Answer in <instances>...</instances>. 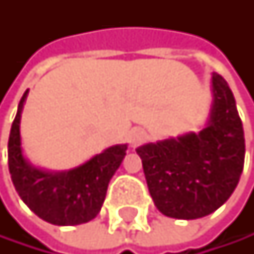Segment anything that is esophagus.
I'll use <instances>...</instances> for the list:
<instances>
[{"label": "esophagus", "mask_w": 254, "mask_h": 254, "mask_svg": "<svg viewBox=\"0 0 254 254\" xmlns=\"http://www.w3.org/2000/svg\"><path fill=\"white\" fill-rule=\"evenodd\" d=\"M146 138V132L141 129V128H134L129 135H128V140H129V144L132 146V148H137V146H140Z\"/></svg>", "instance_id": "34e87169"}]
</instances>
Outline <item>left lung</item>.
<instances>
[{
  "instance_id": "1",
  "label": "left lung",
  "mask_w": 254,
  "mask_h": 254,
  "mask_svg": "<svg viewBox=\"0 0 254 254\" xmlns=\"http://www.w3.org/2000/svg\"><path fill=\"white\" fill-rule=\"evenodd\" d=\"M213 102L199 132L137 148L149 193L171 218L196 219L219 209L239 183L246 157L242 122L227 82L212 76Z\"/></svg>"
}]
</instances>
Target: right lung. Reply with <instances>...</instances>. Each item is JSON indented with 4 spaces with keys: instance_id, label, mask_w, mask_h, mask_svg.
Returning <instances> with one entry per match:
<instances>
[{
    "instance_id": "1",
    "label": "right lung",
    "mask_w": 254,
    "mask_h": 254,
    "mask_svg": "<svg viewBox=\"0 0 254 254\" xmlns=\"http://www.w3.org/2000/svg\"><path fill=\"white\" fill-rule=\"evenodd\" d=\"M28 90L18 105L8 137V171L21 199L41 219L55 226H77L97 216L110 180L122 164L128 144H116L70 171L50 172L22 155L19 123Z\"/></svg>"
}]
</instances>
